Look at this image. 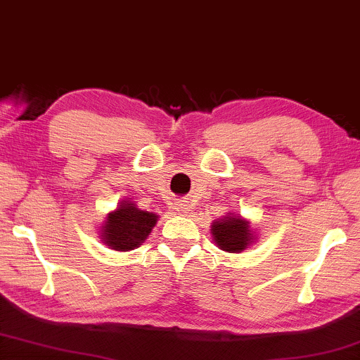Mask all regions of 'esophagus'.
<instances>
[{"label":"esophagus","mask_w":360,"mask_h":360,"mask_svg":"<svg viewBox=\"0 0 360 360\" xmlns=\"http://www.w3.org/2000/svg\"><path fill=\"white\" fill-rule=\"evenodd\" d=\"M176 213H178L179 216H187V213H189V207H187V205L186 203H178V205H176Z\"/></svg>","instance_id":"esophagus-1"}]
</instances>
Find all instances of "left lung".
<instances>
[{"label": "left lung", "mask_w": 360, "mask_h": 360, "mask_svg": "<svg viewBox=\"0 0 360 360\" xmlns=\"http://www.w3.org/2000/svg\"><path fill=\"white\" fill-rule=\"evenodd\" d=\"M210 232L216 247L226 253H242L258 240L250 221L237 213H227L211 222Z\"/></svg>", "instance_id": "8db88e82"}]
</instances>
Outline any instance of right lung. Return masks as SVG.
I'll return each instance as SVG.
<instances>
[{
	"instance_id": "obj_1",
	"label": "right lung",
	"mask_w": 360,
	"mask_h": 360,
	"mask_svg": "<svg viewBox=\"0 0 360 360\" xmlns=\"http://www.w3.org/2000/svg\"><path fill=\"white\" fill-rule=\"evenodd\" d=\"M158 218L153 211L138 208L133 200H122L99 227L102 243L115 252H131L146 242Z\"/></svg>"
}]
</instances>
